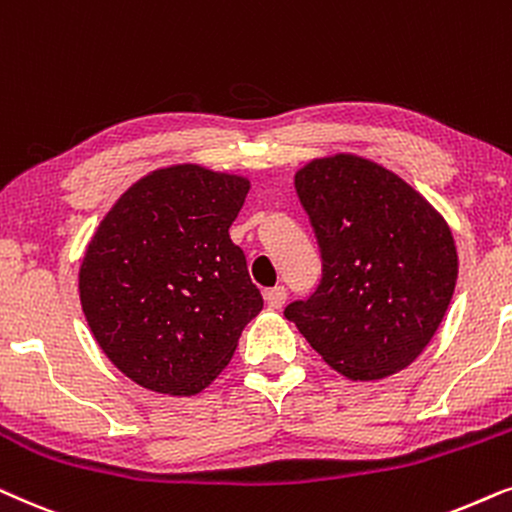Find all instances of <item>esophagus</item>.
<instances>
[{
  "label": "esophagus",
  "instance_id": "34e87169",
  "mask_svg": "<svg viewBox=\"0 0 512 512\" xmlns=\"http://www.w3.org/2000/svg\"><path fill=\"white\" fill-rule=\"evenodd\" d=\"M264 299H267V304L271 309H281L285 304V299H288V290L283 288V285H276V288H269L264 290Z\"/></svg>",
  "mask_w": 512,
  "mask_h": 512
}]
</instances>
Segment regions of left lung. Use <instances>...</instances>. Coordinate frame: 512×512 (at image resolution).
Returning <instances> with one entry per match:
<instances>
[{
    "label": "left lung",
    "mask_w": 512,
    "mask_h": 512,
    "mask_svg": "<svg viewBox=\"0 0 512 512\" xmlns=\"http://www.w3.org/2000/svg\"><path fill=\"white\" fill-rule=\"evenodd\" d=\"M323 278L285 318L332 370L377 381L405 370L452 302L459 257L442 215L403 177L363 156L313 159L295 175Z\"/></svg>",
    "instance_id": "left-lung-1"
}]
</instances>
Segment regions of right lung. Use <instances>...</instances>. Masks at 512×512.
Segmentation results:
<instances>
[{"instance_id": "obj_1", "label": "right lung", "mask_w": 512, "mask_h": 512, "mask_svg": "<svg viewBox=\"0 0 512 512\" xmlns=\"http://www.w3.org/2000/svg\"><path fill=\"white\" fill-rule=\"evenodd\" d=\"M248 189L196 163L159 168L121 194L88 243L81 309L105 356L142 388L203 391L262 311L229 238Z\"/></svg>"}]
</instances>
